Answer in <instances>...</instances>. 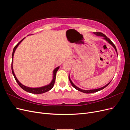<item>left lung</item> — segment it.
<instances>
[{"instance_id": "obj_1", "label": "left lung", "mask_w": 130, "mask_h": 130, "mask_svg": "<svg viewBox=\"0 0 130 130\" xmlns=\"http://www.w3.org/2000/svg\"><path fill=\"white\" fill-rule=\"evenodd\" d=\"M93 33H94V34H95V35H96V36H103V37H104V39H105V40L106 41H107L110 44H111V45L113 46V48L115 49V50H116V52L117 53V49H116V47L115 45L113 44V42H112L111 40H110L108 37H107V36H106V35H105L104 34L101 33V32H93ZM117 55H118V54H117ZM69 81H70V83H71L72 85L73 86V87L74 88H75L76 89L78 90V91L82 92H83V93H95V92L99 91V90L103 89L105 88L106 87H107V86L109 84L110 82H111V81H110L108 84H107V85H105V86H104V87H101V88H98V89H91V90H83V89H81L79 88L78 87H77V86H76L73 83V82L71 81V80H70L69 76Z\"/></svg>"}]
</instances>
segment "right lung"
I'll use <instances>...</instances> for the list:
<instances>
[{"label":"right lung","mask_w":130,"mask_h":130,"mask_svg":"<svg viewBox=\"0 0 130 130\" xmlns=\"http://www.w3.org/2000/svg\"><path fill=\"white\" fill-rule=\"evenodd\" d=\"M24 38H25L22 39V40L20 42H19L18 43V44L14 47V48H13V52H12V64H11L12 72V74L13 75V76H14V77L15 78V81H16V82H17L18 84L19 85V86H20V87L23 89H24V90H25V91H26L27 92H29V93H33V94H42V93H44L45 92H46L49 91V90H50V89H52L53 88V86L54 85V84H55V79H56V73L57 72V70H58L59 68H60V67H58L56 68L54 70V71H53V78L52 82H50V84L48 85L45 86H43V87H38V88H30V87H26V86L22 85L21 83V82L18 80L16 76H15V74H14V72H13V67H12V63H13V55H14V53L15 52V49H16V48H17V46H18V45L20 44V43H21V42L23 40H24Z\"/></svg>","instance_id":"1"}]
</instances>
